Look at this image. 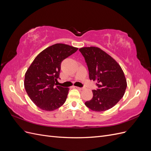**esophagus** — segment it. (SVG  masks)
Returning <instances> with one entry per match:
<instances>
[{
  "mask_svg": "<svg viewBox=\"0 0 151 151\" xmlns=\"http://www.w3.org/2000/svg\"><path fill=\"white\" fill-rule=\"evenodd\" d=\"M74 88H76V89H79V90H82V89H83V88H79V87H77V86L74 87Z\"/></svg>",
  "mask_w": 151,
  "mask_h": 151,
  "instance_id": "obj_1",
  "label": "esophagus"
}]
</instances>
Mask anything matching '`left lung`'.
Returning a JSON list of instances; mask_svg holds the SVG:
<instances>
[{"instance_id":"1","label":"left lung","mask_w":151,"mask_h":151,"mask_svg":"<svg viewBox=\"0 0 151 151\" xmlns=\"http://www.w3.org/2000/svg\"><path fill=\"white\" fill-rule=\"evenodd\" d=\"M79 51L84 57L90 80L97 81L98 86L86 106L95 111L108 110L125 94L127 84L124 73L111 56L98 47H83Z\"/></svg>"}]
</instances>
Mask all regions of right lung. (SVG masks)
I'll list each match as a JSON object with an SVG mask.
<instances>
[{
  "label": "right lung",
  "mask_w": 151,
  "mask_h": 151,
  "mask_svg": "<svg viewBox=\"0 0 151 151\" xmlns=\"http://www.w3.org/2000/svg\"><path fill=\"white\" fill-rule=\"evenodd\" d=\"M77 48L62 43L52 45L40 53L27 70L24 88L36 106L53 111L66 101L69 89L57 86L62 62L74 53Z\"/></svg>",
  "instance_id": "add662e5"
}]
</instances>
